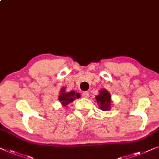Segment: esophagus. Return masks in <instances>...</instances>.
Instances as JSON below:
<instances>
[{
    "mask_svg": "<svg viewBox=\"0 0 159 159\" xmlns=\"http://www.w3.org/2000/svg\"><path fill=\"white\" fill-rule=\"evenodd\" d=\"M82 97H83V98H89V93H88V92H87V91L83 92V93H82Z\"/></svg>",
    "mask_w": 159,
    "mask_h": 159,
    "instance_id": "esophagus-1",
    "label": "esophagus"
}]
</instances>
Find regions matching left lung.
I'll list each match as a JSON object with an SVG mask.
<instances>
[{"mask_svg": "<svg viewBox=\"0 0 159 159\" xmlns=\"http://www.w3.org/2000/svg\"><path fill=\"white\" fill-rule=\"evenodd\" d=\"M99 107L104 111H108L111 108V95L106 89L100 90V94L95 97Z\"/></svg>", "mask_w": 159, "mask_h": 159, "instance_id": "8db88e82", "label": "left lung"}]
</instances>
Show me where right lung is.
<instances>
[{
    "instance_id": "add662e5",
    "label": "right lung",
    "mask_w": 159,
    "mask_h": 159,
    "mask_svg": "<svg viewBox=\"0 0 159 159\" xmlns=\"http://www.w3.org/2000/svg\"><path fill=\"white\" fill-rule=\"evenodd\" d=\"M80 98V93H76L75 91H70L69 93H66L65 88H62L60 91V94H59V100L63 107H66L68 104L73 102L75 99Z\"/></svg>"
}]
</instances>
